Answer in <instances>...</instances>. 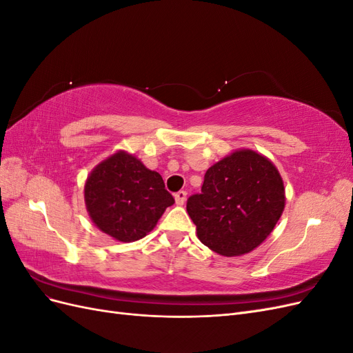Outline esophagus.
I'll list each match as a JSON object with an SVG mask.
<instances>
[{
    "label": "esophagus",
    "mask_w": 353,
    "mask_h": 353,
    "mask_svg": "<svg viewBox=\"0 0 353 353\" xmlns=\"http://www.w3.org/2000/svg\"><path fill=\"white\" fill-rule=\"evenodd\" d=\"M185 199H187V193H185V191L181 190V191H178V193H175V203H176L178 206H183Z\"/></svg>",
    "instance_id": "34e87169"
}]
</instances>
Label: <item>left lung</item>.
I'll list each match as a JSON object with an SVG mask.
<instances>
[{
  "mask_svg": "<svg viewBox=\"0 0 353 353\" xmlns=\"http://www.w3.org/2000/svg\"><path fill=\"white\" fill-rule=\"evenodd\" d=\"M285 205L284 184L270 159L248 148L206 170L201 193L187 200L199 240L222 256H241L272 232Z\"/></svg>",
  "mask_w": 353,
  "mask_h": 353,
  "instance_id": "left-lung-1",
  "label": "left lung"
}]
</instances>
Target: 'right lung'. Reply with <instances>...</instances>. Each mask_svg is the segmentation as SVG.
Listing matches in <instances>:
<instances>
[{
  "label": "right lung",
  "mask_w": 353,
  "mask_h": 353,
  "mask_svg": "<svg viewBox=\"0 0 353 353\" xmlns=\"http://www.w3.org/2000/svg\"><path fill=\"white\" fill-rule=\"evenodd\" d=\"M83 196L95 227L123 243L145 237L175 203L162 176L122 150L91 170Z\"/></svg>",
  "instance_id": "obj_1"
}]
</instances>
